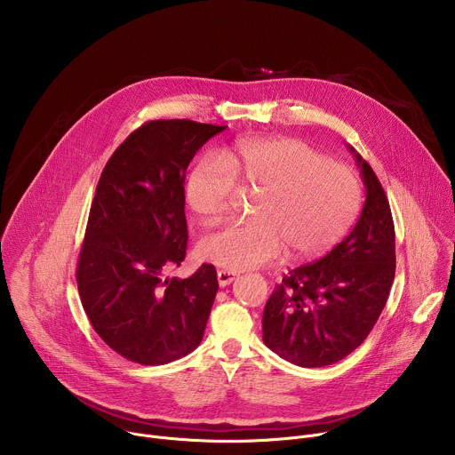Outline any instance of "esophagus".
<instances>
[{"label":"esophagus","mask_w":455,"mask_h":455,"mask_svg":"<svg viewBox=\"0 0 455 455\" xmlns=\"http://www.w3.org/2000/svg\"><path fill=\"white\" fill-rule=\"evenodd\" d=\"M235 277H237V275H235L234 272H230V270H220V272H218V283H220V286H228Z\"/></svg>","instance_id":"esophagus-1"}]
</instances>
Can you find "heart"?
<instances>
[{"mask_svg": "<svg viewBox=\"0 0 455 455\" xmlns=\"http://www.w3.org/2000/svg\"><path fill=\"white\" fill-rule=\"evenodd\" d=\"M237 188L255 194L250 221L198 243L205 261L232 272L267 265L283 248L291 259L323 253L349 232L362 205L356 174L295 139L248 140L223 158L205 156L187 178L185 200L205 225H214Z\"/></svg>", "mask_w": 455, "mask_h": 455, "instance_id": "1", "label": "heart"}]
</instances>
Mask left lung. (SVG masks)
<instances>
[{"instance_id":"8db88e82","label":"left lung","mask_w":455,"mask_h":455,"mask_svg":"<svg viewBox=\"0 0 455 455\" xmlns=\"http://www.w3.org/2000/svg\"><path fill=\"white\" fill-rule=\"evenodd\" d=\"M367 198L358 223L328 255L291 270L263 313V340L300 367L331 365L353 353L385 307L396 272L391 207L371 165L353 149Z\"/></svg>"}]
</instances>
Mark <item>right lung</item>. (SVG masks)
I'll list each match as a JSON object with an SVG mask.
<instances>
[{
  "label": "right lung",
  "mask_w": 455,
  "mask_h": 455,
  "mask_svg": "<svg viewBox=\"0 0 455 455\" xmlns=\"http://www.w3.org/2000/svg\"><path fill=\"white\" fill-rule=\"evenodd\" d=\"M225 125L149 120L108 160L77 261V288L97 335L120 356L162 365L196 349L218 291L212 265L169 279L187 253L185 171Z\"/></svg>",
  "instance_id": "obj_1"
}]
</instances>
